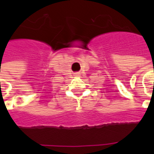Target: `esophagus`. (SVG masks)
Listing matches in <instances>:
<instances>
[{"label":"esophagus","instance_id":"34e87169","mask_svg":"<svg viewBox=\"0 0 154 154\" xmlns=\"http://www.w3.org/2000/svg\"><path fill=\"white\" fill-rule=\"evenodd\" d=\"M76 76H79V75H78V74H76Z\"/></svg>","mask_w":154,"mask_h":154}]
</instances>
